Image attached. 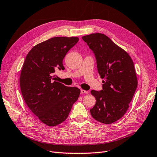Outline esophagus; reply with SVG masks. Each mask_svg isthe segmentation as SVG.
<instances>
[{
    "mask_svg": "<svg viewBox=\"0 0 157 157\" xmlns=\"http://www.w3.org/2000/svg\"><path fill=\"white\" fill-rule=\"evenodd\" d=\"M80 94H88V92L86 91V90H84L83 89H81L80 90Z\"/></svg>",
    "mask_w": 157,
    "mask_h": 157,
    "instance_id": "34e87169",
    "label": "esophagus"
}]
</instances>
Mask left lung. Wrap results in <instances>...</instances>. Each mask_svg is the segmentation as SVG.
Wrapping results in <instances>:
<instances>
[{"label": "left lung", "mask_w": 157, "mask_h": 157, "mask_svg": "<svg viewBox=\"0 0 157 157\" xmlns=\"http://www.w3.org/2000/svg\"><path fill=\"white\" fill-rule=\"evenodd\" d=\"M96 59L103 90H92L96 103L90 109L92 117L103 124L119 120L129 107L137 86L134 62L127 52L101 33L82 36Z\"/></svg>", "instance_id": "left-lung-1"}]
</instances>
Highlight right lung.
I'll return each instance as SVG.
<instances>
[{
    "label": "right lung",
    "instance_id": "1",
    "mask_svg": "<svg viewBox=\"0 0 157 157\" xmlns=\"http://www.w3.org/2000/svg\"><path fill=\"white\" fill-rule=\"evenodd\" d=\"M78 37H54L35 46L27 54L20 74L21 92L27 105L47 126H55L68 117L80 90L59 82L57 70Z\"/></svg>",
    "mask_w": 157,
    "mask_h": 157
}]
</instances>
